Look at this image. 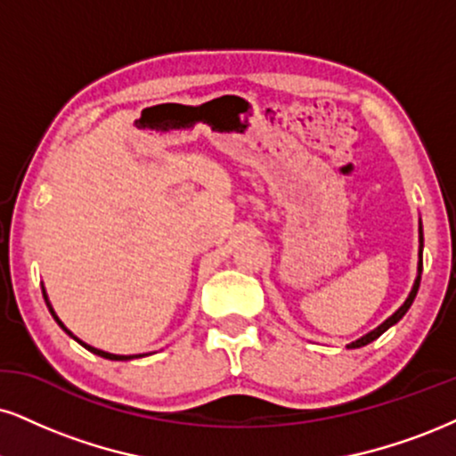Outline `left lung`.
<instances>
[{"instance_id": "left-lung-1", "label": "left lung", "mask_w": 456, "mask_h": 456, "mask_svg": "<svg viewBox=\"0 0 456 456\" xmlns=\"http://www.w3.org/2000/svg\"><path fill=\"white\" fill-rule=\"evenodd\" d=\"M420 273H423V230H420V260H419V277H417V281H414V288H412V291H410V296L406 297V302H403V305H402L400 308H397V311L393 313L391 317L387 319L385 323H380L379 328L370 331V334H365L363 338H359V340H355V342H351V345H348V348H359V346H365V345H370V342L379 338L380 334H385V331L389 330L391 325H395L397 322H400V319L403 317V314L408 313V308L412 306L414 297H417V291H419V285H420Z\"/></svg>"}]
</instances>
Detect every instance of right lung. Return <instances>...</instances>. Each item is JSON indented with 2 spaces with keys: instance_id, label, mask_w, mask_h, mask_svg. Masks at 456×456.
Returning <instances> with one entry per match:
<instances>
[{
  "instance_id": "1",
  "label": "right lung",
  "mask_w": 456,
  "mask_h": 456,
  "mask_svg": "<svg viewBox=\"0 0 456 456\" xmlns=\"http://www.w3.org/2000/svg\"><path fill=\"white\" fill-rule=\"evenodd\" d=\"M44 300H46V302H48V297H46V291H44ZM50 313H53V317L56 319V323H59V325H61V328H63V330L67 331V334H69V336H71V331H69V330H67V328H65V325L59 322V317H56V314H54V311H53V308H50ZM73 338H76V336H73ZM76 340H77V338H76ZM77 342H80V345H82L84 348H88V351H93V353H94V355H99V357H105V359H116V362H126V359H133V357H143V355H111V353L99 351V348H94V346H88V345H84V342H82V340H77Z\"/></svg>"
}]
</instances>
